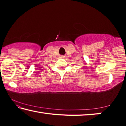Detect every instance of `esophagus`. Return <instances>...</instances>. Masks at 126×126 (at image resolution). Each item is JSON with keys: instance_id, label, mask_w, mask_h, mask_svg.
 I'll return each instance as SVG.
<instances>
[{"instance_id": "obj_1", "label": "esophagus", "mask_w": 126, "mask_h": 126, "mask_svg": "<svg viewBox=\"0 0 126 126\" xmlns=\"http://www.w3.org/2000/svg\"><path fill=\"white\" fill-rule=\"evenodd\" d=\"M65 57V56H63V55H62V56H61V58H64Z\"/></svg>"}]
</instances>
